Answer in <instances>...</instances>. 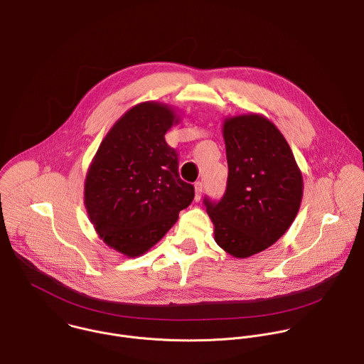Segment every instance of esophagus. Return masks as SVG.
I'll return each mask as SVG.
<instances>
[{"mask_svg":"<svg viewBox=\"0 0 364 364\" xmlns=\"http://www.w3.org/2000/svg\"><path fill=\"white\" fill-rule=\"evenodd\" d=\"M194 190H196V201H200L201 194H203V183H201V181H197V183L194 184Z\"/></svg>","mask_w":364,"mask_h":364,"instance_id":"esophagus-1","label":"esophagus"}]
</instances>
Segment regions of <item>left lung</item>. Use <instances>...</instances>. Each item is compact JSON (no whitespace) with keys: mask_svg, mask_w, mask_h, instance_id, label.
I'll return each instance as SVG.
<instances>
[{"mask_svg":"<svg viewBox=\"0 0 364 364\" xmlns=\"http://www.w3.org/2000/svg\"><path fill=\"white\" fill-rule=\"evenodd\" d=\"M228 178L218 203L204 198L215 242L235 258L275 244L294 223L304 178L278 127L261 114L227 117L223 126Z\"/></svg>","mask_w":364,"mask_h":364,"instance_id":"8db88e82","label":"left lung"}]
</instances>
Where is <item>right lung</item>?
Returning a JSON list of instances; mask_svg holds the SVG:
<instances>
[{
  "mask_svg": "<svg viewBox=\"0 0 364 364\" xmlns=\"http://www.w3.org/2000/svg\"><path fill=\"white\" fill-rule=\"evenodd\" d=\"M163 103L127 110L102 140L85 180V207L99 237L126 257H139L176 224L194 198L178 176V154L164 139L178 123Z\"/></svg>",
  "mask_w": 364,
  "mask_h": 364,
  "instance_id": "right-lung-1",
  "label": "right lung"
}]
</instances>
